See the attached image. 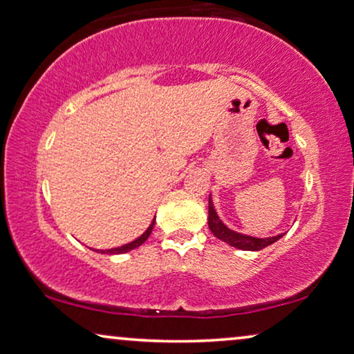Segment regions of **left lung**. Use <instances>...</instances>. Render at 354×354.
I'll return each mask as SVG.
<instances>
[{
    "label": "left lung",
    "mask_w": 354,
    "mask_h": 354,
    "mask_svg": "<svg viewBox=\"0 0 354 354\" xmlns=\"http://www.w3.org/2000/svg\"><path fill=\"white\" fill-rule=\"evenodd\" d=\"M209 228L210 232L214 233L215 238L221 239L230 246L243 249V251H261V249L270 246L280 239L283 234H279V236H272V238H252V236H246V234L236 233L233 230H230L228 226H225L221 223V220L216 215V212L214 209V204H212V199L209 197Z\"/></svg>",
    "instance_id": "obj_1"
}]
</instances>
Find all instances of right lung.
I'll use <instances>...</instances> for the list:
<instances>
[{
  "label": "right lung",
  "mask_w": 354,
  "mask_h": 354,
  "mask_svg": "<svg viewBox=\"0 0 354 354\" xmlns=\"http://www.w3.org/2000/svg\"><path fill=\"white\" fill-rule=\"evenodd\" d=\"M153 225H155V218H153L152 223H150L149 228L145 230V233L142 234V236H139L138 239H136V241L129 243V244H124V246H121V248L108 249V251H102V252H106V254H124V252L131 251V249H136V248H139L140 244H142L144 241H147V238L150 236V233H152V230H153Z\"/></svg>",
  "instance_id": "right-lung-1"
}]
</instances>
